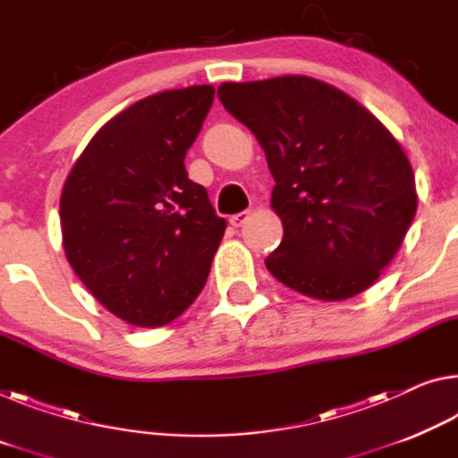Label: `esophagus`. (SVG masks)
<instances>
[{"instance_id":"obj_1","label":"esophagus","mask_w":458,"mask_h":458,"mask_svg":"<svg viewBox=\"0 0 458 458\" xmlns=\"http://www.w3.org/2000/svg\"><path fill=\"white\" fill-rule=\"evenodd\" d=\"M248 219H250V213H248V210H243V213H237V215L231 216L229 223H231V227L237 229V227H242V225Z\"/></svg>"}]
</instances>
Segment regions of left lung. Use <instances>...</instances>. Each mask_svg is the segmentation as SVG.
<instances>
[{
  "label": "left lung",
  "mask_w": 458,
  "mask_h": 458,
  "mask_svg": "<svg viewBox=\"0 0 458 458\" xmlns=\"http://www.w3.org/2000/svg\"><path fill=\"white\" fill-rule=\"evenodd\" d=\"M256 135L276 186L283 242L266 268L293 291L344 301L395 258L416 216V178L397 139L346 91L307 75L221 83Z\"/></svg>",
  "instance_id": "8db88e82"
}]
</instances>
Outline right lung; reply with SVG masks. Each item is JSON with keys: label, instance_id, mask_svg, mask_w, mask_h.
<instances>
[{"label": "right lung", "instance_id": "1", "mask_svg": "<svg viewBox=\"0 0 458 458\" xmlns=\"http://www.w3.org/2000/svg\"><path fill=\"white\" fill-rule=\"evenodd\" d=\"M213 86L143 98L102 126L61 194L63 250L88 291L137 327H161L199 297L227 221L184 157Z\"/></svg>", "mask_w": 458, "mask_h": 458}]
</instances>
